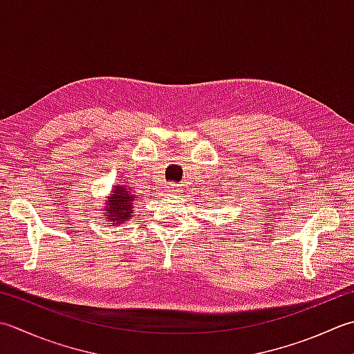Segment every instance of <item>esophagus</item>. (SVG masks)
<instances>
[{"mask_svg":"<svg viewBox=\"0 0 354 354\" xmlns=\"http://www.w3.org/2000/svg\"><path fill=\"white\" fill-rule=\"evenodd\" d=\"M162 192L165 193V195H176V193L181 192V185H179V184H167L162 189Z\"/></svg>","mask_w":354,"mask_h":354,"instance_id":"34e87169","label":"esophagus"}]
</instances>
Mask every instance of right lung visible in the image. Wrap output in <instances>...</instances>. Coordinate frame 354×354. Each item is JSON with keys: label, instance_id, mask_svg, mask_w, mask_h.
I'll list each match as a JSON object with an SVG mask.
<instances>
[{"label": "right lung", "instance_id": "add662e5", "mask_svg": "<svg viewBox=\"0 0 354 354\" xmlns=\"http://www.w3.org/2000/svg\"><path fill=\"white\" fill-rule=\"evenodd\" d=\"M135 198L136 195H133L126 185H115L112 195H110L106 207H104V212L107 213V223L118 225L130 219L135 209Z\"/></svg>", "mask_w": 354, "mask_h": 354}]
</instances>
